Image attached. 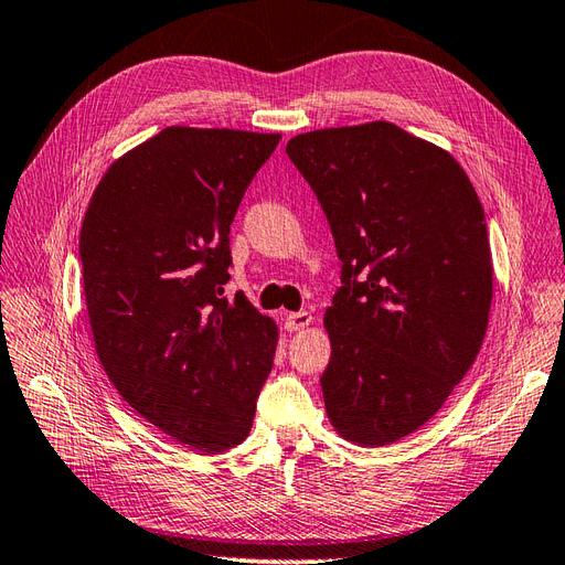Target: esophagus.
<instances>
[{
  "instance_id": "34e87169",
  "label": "esophagus",
  "mask_w": 565,
  "mask_h": 565,
  "mask_svg": "<svg viewBox=\"0 0 565 565\" xmlns=\"http://www.w3.org/2000/svg\"><path fill=\"white\" fill-rule=\"evenodd\" d=\"M310 324H312V315H310L308 310L288 312V315H286V321H284L286 331H302V329H308Z\"/></svg>"
}]
</instances>
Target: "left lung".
<instances>
[{
	"instance_id": "1",
	"label": "left lung",
	"mask_w": 565,
	"mask_h": 565,
	"mask_svg": "<svg viewBox=\"0 0 565 565\" xmlns=\"http://www.w3.org/2000/svg\"><path fill=\"white\" fill-rule=\"evenodd\" d=\"M286 153L343 263L324 315L329 422L354 445L397 443L445 405L486 338V213L452 156L393 122L305 132Z\"/></svg>"
}]
</instances>
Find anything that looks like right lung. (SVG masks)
<instances>
[{"mask_svg": "<svg viewBox=\"0 0 565 565\" xmlns=\"http://www.w3.org/2000/svg\"><path fill=\"white\" fill-rule=\"evenodd\" d=\"M281 135L166 127L94 189L79 260L94 348L120 397L199 452L246 440L277 324L230 281V224Z\"/></svg>", "mask_w": 565, "mask_h": 565, "instance_id": "right-lung-1", "label": "right lung"}]
</instances>
